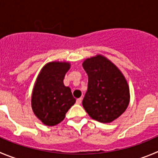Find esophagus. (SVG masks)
<instances>
[{
  "mask_svg": "<svg viewBox=\"0 0 158 158\" xmlns=\"http://www.w3.org/2000/svg\"><path fill=\"white\" fill-rule=\"evenodd\" d=\"M81 102H82V98H79V99L76 100V104H80Z\"/></svg>",
  "mask_w": 158,
  "mask_h": 158,
  "instance_id": "esophagus-1",
  "label": "esophagus"
}]
</instances>
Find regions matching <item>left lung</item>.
<instances>
[{"mask_svg":"<svg viewBox=\"0 0 158 158\" xmlns=\"http://www.w3.org/2000/svg\"><path fill=\"white\" fill-rule=\"evenodd\" d=\"M88 75V88L82 106L93 119L108 123L118 118L129 103V88L118 69L104 56L82 63Z\"/></svg>","mask_w":158,"mask_h":158,"instance_id":"obj_1","label":"left lung"}]
</instances>
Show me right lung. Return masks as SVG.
Returning <instances> with one entry per match:
<instances>
[{"label": "right lung", "mask_w": 158, "mask_h": 158, "mask_svg": "<svg viewBox=\"0 0 158 158\" xmlns=\"http://www.w3.org/2000/svg\"><path fill=\"white\" fill-rule=\"evenodd\" d=\"M69 68L68 62H50L43 68L36 79L31 100L32 108L46 126L60 123L76 103L71 89L63 82Z\"/></svg>", "instance_id": "obj_1"}]
</instances>
